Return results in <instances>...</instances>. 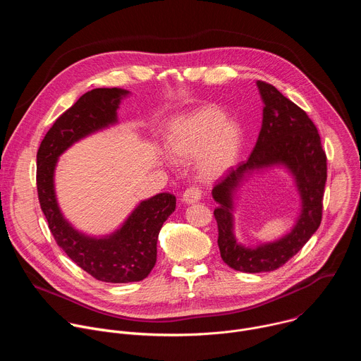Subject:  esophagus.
<instances>
[{
	"label": "esophagus",
	"mask_w": 361,
	"mask_h": 361,
	"mask_svg": "<svg viewBox=\"0 0 361 361\" xmlns=\"http://www.w3.org/2000/svg\"><path fill=\"white\" fill-rule=\"evenodd\" d=\"M200 200H201V191L197 187L187 188L183 194V201L185 204H194V202H198Z\"/></svg>",
	"instance_id": "esophagus-1"
}]
</instances>
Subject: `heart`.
<instances>
[{
  "mask_svg": "<svg viewBox=\"0 0 361 361\" xmlns=\"http://www.w3.org/2000/svg\"><path fill=\"white\" fill-rule=\"evenodd\" d=\"M167 147L174 160L195 159L197 174L213 181L227 174L238 161L243 147L240 124L214 106H201L177 117L167 130ZM170 164L169 159H164Z\"/></svg>",
  "mask_w": 361,
  "mask_h": 361,
  "instance_id": "b5f03b06",
  "label": "heart"
}]
</instances>
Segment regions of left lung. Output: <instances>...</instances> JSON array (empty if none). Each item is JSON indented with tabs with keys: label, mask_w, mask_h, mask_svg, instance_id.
<instances>
[{
	"label": "left lung",
	"mask_w": 361,
	"mask_h": 361,
	"mask_svg": "<svg viewBox=\"0 0 361 361\" xmlns=\"http://www.w3.org/2000/svg\"><path fill=\"white\" fill-rule=\"evenodd\" d=\"M263 99V123L247 161L219 183L212 194L219 207V248L223 262L243 273L273 271L286 264L312 238L322 223L327 159L319 131L308 116L271 84L257 81ZM283 168L293 178L300 213L292 230L277 240L255 246L240 243L233 233L235 195L252 175Z\"/></svg>",
	"instance_id": "1"
}]
</instances>
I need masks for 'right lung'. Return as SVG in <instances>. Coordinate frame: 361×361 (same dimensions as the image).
Listing matches in <instances>:
<instances>
[{"label": "right lung", "instance_id": "1", "mask_svg": "<svg viewBox=\"0 0 361 361\" xmlns=\"http://www.w3.org/2000/svg\"><path fill=\"white\" fill-rule=\"evenodd\" d=\"M123 88H95L78 98L48 130L37 152V190L41 210L57 244L90 276L106 283L144 280L157 262V240L176 210V197L160 192L137 204L124 223L107 235L77 230L63 214L56 194V167L61 154L80 140L118 124Z\"/></svg>", "mask_w": 361, "mask_h": 361}]
</instances>
